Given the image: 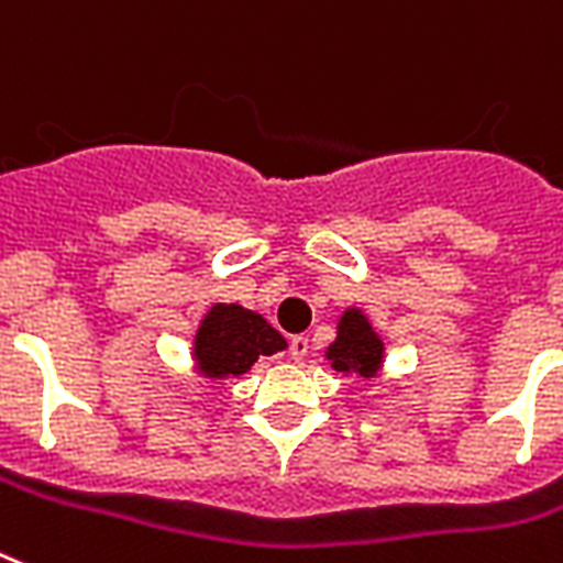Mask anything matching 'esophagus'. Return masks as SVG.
Segmentation results:
<instances>
[{"label":"esophagus","instance_id":"obj_1","mask_svg":"<svg viewBox=\"0 0 563 563\" xmlns=\"http://www.w3.org/2000/svg\"><path fill=\"white\" fill-rule=\"evenodd\" d=\"M308 349H310L308 336H294V340H290V360H296V363H299V360H305Z\"/></svg>","mask_w":563,"mask_h":563}]
</instances>
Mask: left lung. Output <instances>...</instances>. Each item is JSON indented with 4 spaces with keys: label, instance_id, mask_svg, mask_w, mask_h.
I'll list each match as a JSON object with an SVG mask.
<instances>
[{
    "label": "left lung",
    "instance_id": "8db88e82",
    "mask_svg": "<svg viewBox=\"0 0 563 563\" xmlns=\"http://www.w3.org/2000/svg\"><path fill=\"white\" fill-rule=\"evenodd\" d=\"M325 360L331 363L336 375L360 377V380H372V377L384 375L386 366V343L384 336L377 334L366 310L357 305L340 313L336 319V336L334 343H328Z\"/></svg>",
    "mask_w": 563,
    "mask_h": 563
}]
</instances>
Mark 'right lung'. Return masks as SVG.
I'll use <instances>...</instances> for the list:
<instances>
[{
	"mask_svg": "<svg viewBox=\"0 0 563 563\" xmlns=\"http://www.w3.org/2000/svg\"><path fill=\"white\" fill-rule=\"evenodd\" d=\"M287 349V340L267 319L238 302H214L191 340V363L206 380L241 377L258 357Z\"/></svg>",
	"mask_w": 563,
	"mask_h": 563,
	"instance_id": "right-lung-1",
	"label": "right lung"
}]
</instances>
